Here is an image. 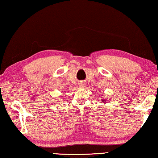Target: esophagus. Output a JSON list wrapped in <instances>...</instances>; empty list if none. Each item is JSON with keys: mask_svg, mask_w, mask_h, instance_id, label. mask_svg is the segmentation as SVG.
Segmentation results:
<instances>
[{"mask_svg": "<svg viewBox=\"0 0 158 158\" xmlns=\"http://www.w3.org/2000/svg\"><path fill=\"white\" fill-rule=\"evenodd\" d=\"M79 86L81 87H84L85 86V83L84 82H81L79 83Z\"/></svg>", "mask_w": 158, "mask_h": 158, "instance_id": "esophagus-1", "label": "esophagus"}]
</instances>
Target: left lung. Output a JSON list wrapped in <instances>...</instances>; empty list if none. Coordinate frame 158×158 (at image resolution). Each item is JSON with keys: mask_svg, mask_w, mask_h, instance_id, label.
Masks as SVG:
<instances>
[{"mask_svg": "<svg viewBox=\"0 0 158 158\" xmlns=\"http://www.w3.org/2000/svg\"><path fill=\"white\" fill-rule=\"evenodd\" d=\"M101 101H102V103H106V100H105V98L103 99H103H101Z\"/></svg>", "mask_w": 158, "mask_h": 158, "instance_id": "1", "label": "left lung"}]
</instances>
